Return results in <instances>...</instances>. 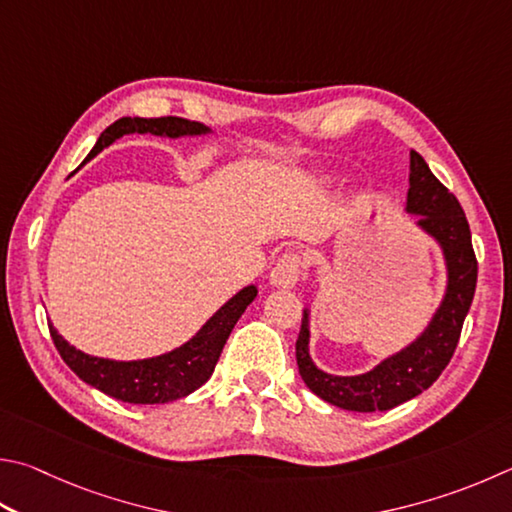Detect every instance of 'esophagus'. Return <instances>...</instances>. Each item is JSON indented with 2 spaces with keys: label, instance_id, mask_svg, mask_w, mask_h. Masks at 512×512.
<instances>
[{
  "label": "esophagus",
  "instance_id": "obj_1",
  "mask_svg": "<svg viewBox=\"0 0 512 512\" xmlns=\"http://www.w3.org/2000/svg\"><path fill=\"white\" fill-rule=\"evenodd\" d=\"M300 275H302V259L293 253H286L277 259V264L273 266L268 280H271L275 288H293L297 280H300Z\"/></svg>",
  "mask_w": 512,
  "mask_h": 512
}]
</instances>
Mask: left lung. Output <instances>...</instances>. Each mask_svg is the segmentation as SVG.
I'll return each instance as SVG.
<instances>
[{"instance_id":"obj_1","label":"left lung","mask_w":512,"mask_h":512,"mask_svg":"<svg viewBox=\"0 0 512 512\" xmlns=\"http://www.w3.org/2000/svg\"><path fill=\"white\" fill-rule=\"evenodd\" d=\"M405 212L414 228L441 250L445 288L441 302L418 336L365 374L336 376L311 358V306H304L295 358L300 376L315 396L349 412H387L423 394L448 365L461 336L477 286V259L468 219L454 194L432 174L421 154L410 152V190Z\"/></svg>"}]
</instances>
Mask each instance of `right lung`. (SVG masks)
Listing matches in <instances>:
<instances>
[{"mask_svg":"<svg viewBox=\"0 0 512 512\" xmlns=\"http://www.w3.org/2000/svg\"><path fill=\"white\" fill-rule=\"evenodd\" d=\"M129 134H152L159 138H201L215 134L210 127L194 123L185 118H120L114 125H109L98 136L94 150L89 152L87 161L98 156L105 147L114 145L118 138ZM257 297V286L248 284L230 297L226 304L203 322V327L194 336L172 351L159 353L152 358L138 360H114L98 358L76 349L64 340L58 329L49 322L51 338L55 349L60 351L62 360L73 369L80 380L87 385L100 389L116 401L134 403V405H159L170 403L176 398L190 396L194 389H199L215 371L217 360L221 356L230 331L235 329L241 313Z\"/></svg>","mask_w":512,"mask_h":512,"instance_id":"right-lung-1","label":"right lung"}]
</instances>
